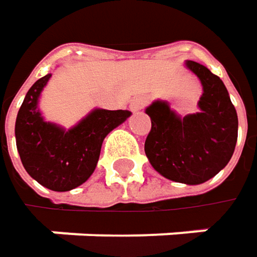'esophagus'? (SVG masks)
<instances>
[{
    "label": "esophagus",
    "instance_id": "1",
    "mask_svg": "<svg viewBox=\"0 0 257 257\" xmlns=\"http://www.w3.org/2000/svg\"><path fill=\"white\" fill-rule=\"evenodd\" d=\"M145 103H146V100H145L144 97H135V99L132 100V103H130V109H132L133 112H138V111H141V109L144 108Z\"/></svg>",
    "mask_w": 257,
    "mask_h": 257
}]
</instances>
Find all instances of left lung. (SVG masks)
<instances>
[{"label": "left lung", "instance_id": "8db88e82", "mask_svg": "<svg viewBox=\"0 0 257 257\" xmlns=\"http://www.w3.org/2000/svg\"><path fill=\"white\" fill-rule=\"evenodd\" d=\"M185 66L203 85L198 112L180 116L167 100H154L145 109L152 124L145 154L161 176L200 185L229 163L238 136V116L223 81L194 60H185Z\"/></svg>", "mask_w": 257, "mask_h": 257}]
</instances>
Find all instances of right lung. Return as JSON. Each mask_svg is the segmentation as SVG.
Returning <instances> with one entry per match:
<instances>
[{
  "mask_svg": "<svg viewBox=\"0 0 257 257\" xmlns=\"http://www.w3.org/2000/svg\"><path fill=\"white\" fill-rule=\"evenodd\" d=\"M50 78L51 74L44 75L28 90L17 112L15 135L28 175L51 191L65 192L93 175L103 139L132 112L94 108L71 128L46 121L38 103Z\"/></svg>",
  "mask_w": 257,
  "mask_h": 257,
  "instance_id": "add662e5",
  "label": "right lung"
}]
</instances>
